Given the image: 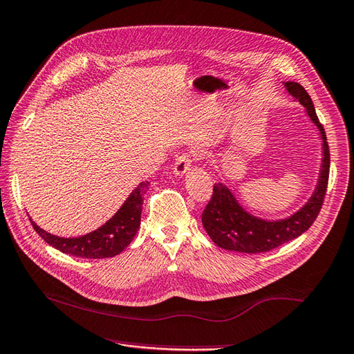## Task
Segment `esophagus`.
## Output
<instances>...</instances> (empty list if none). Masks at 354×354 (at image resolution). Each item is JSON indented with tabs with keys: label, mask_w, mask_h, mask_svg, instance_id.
I'll return each mask as SVG.
<instances>
[{
	"label": "esophagus",
	"mask_w": 354,
	"mask_h": 354,
	"mask_svg": "<svg viewBox=\"0 0 354 354\" xmlns=\"http://www.w3.org/2000/svg\"><path fill=\"white\" fill-rule=\"evenodd\" d=\"M194 157H196V155L188 153V152L184 153V155H180V157H178V158H176V162H175V166H174V174H175L176 176L185 175L187 171L190 170L192 162H193Z\"/></svg>",
	"instance_id": "1"
}]
</instances>
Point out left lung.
I'll list each match as a JSON object with an SVG mask.
<instances>
[{
    "mask_svg": "<svg viewBox=\"0 0 354 354\" xmlns=\"http://www.w3.org/2000/svg\"><path fill=\"white\" fill-rule=\"evenodd\" d=\"M283 86L286 92L294 97L295 102L305 106L308 118L317 127L319 137H322L323 158L315 190L312 192L308 202L299 211H295L294 214L285 218L267 220L253 216L238 202L231 188L217 183L214 185L209 203L203 209L202 225L211 236V240L225 250L262 253L276 249L279 245L288 243L294 238L300 236L303 232H306L319 214V209H322L327 190L328 169H330V153H328L324 128L319 123L315 106L303 86L294 83V81H286Z\"/></svg>",
    "mask_w": 354,
    "mask_h": 354,
    "instance_id": "left-lung-1",
    "label": "left lung"
}]
</instances>
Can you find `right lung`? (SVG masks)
<instances>
[{"mask_svg": "<svg viewBox=\"0 0 354 354\" xmlns=\"http://www.w3.org/2000/svg\"><path fill=\"white\" fill-rule=\"evenodd\" d=\"M147 188H149L147 180L140 183L127 197L116 214L95 231L81 236H57L39 227L31 217L30 221L35 231L44 238V241L57 250L87 259L111 258L119 254L136 236L140 227V218H142L143 194Z\"/></svg>", "mask_w": 354, "mask_h": 354, "instance_id": "1", "label": "right lung"}]
</instances>
